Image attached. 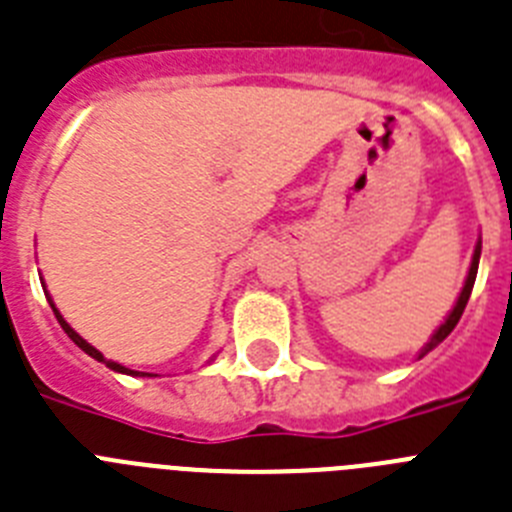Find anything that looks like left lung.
<instances>
[{"instance_id":"8db88e82","label":"left lung","mask_w":512,"mask_h":512,"mask_svg":"<svg viewBox=\"0 0 512 512\" xmlns=\"http://www.w3.org/2000/svg\"><path fill=\"white\" fill-rule=\"evenodd\" d=\"M479 253H482V243H476V248H474V259H471V266H469V277H466V282H464V290H461V295H458L456 305H453L451 316L445 318V323H443V326H440V329L435 331V334H432V339H430V342L425 344V349H422V352H419V357H425L427 352H430L432 347H438V344L443 342L445 336H448V334H451L453 329H456L458 318L464 316V308H466V303H469V295H471V290H474L476 269H479Z\"/></svg>"}]
</instances>
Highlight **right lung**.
<instances>
[{"mask_svg": "<svg viewBox=\"0 0 512 512\" xmlns=\"http://www.w3.org/2000/svg\"><path fill=\"white\" fill-rule=\"evenodd\" d=\"M46 298H48V292H46ZM48 303H51V308H54V313H56V321L61 323V329L67 331V336H69V339H72V342L77 344V347H80L82 352H87V355L93 357V360H98V362H106L108 368H111V370H116V373H126V375H150V373H139V370H129V368H124V365H119V362H111V360H106V357L100 355V352H98V349L93 347V344H87L85 339H82V336L77 334V331H74L72 326H69V323L64 321V318H61V313H59V310H56L54 300L48 298Z\"/></svg>", "mask_w": 512, "mask_h": 512, "instance_id": "1", "label": "right lung"}]
</instances>
